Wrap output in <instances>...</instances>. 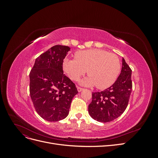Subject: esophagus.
Listing matches in <instances>:
<instances>
[{
    "instance_id": "1",
    "label": "esophagus",
    "mask_w": 158,
    "mask_h": 158,
    "mask_svg": "<svg viewBox=\"0 0 158 158\" xmlns=\"http://www.w3.org/2000/svg\"><path fill=\"white\" fill-rule=\"evenodd\" d=\"M77 89H78V91L79 92H82V91L84 89V88H81V87H79V86H77Z\"/></svg>"
}]
</instances>
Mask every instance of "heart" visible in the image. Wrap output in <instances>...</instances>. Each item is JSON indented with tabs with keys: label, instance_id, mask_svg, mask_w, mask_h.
I'll use <instances>...</instances> for the list:
<instances>
[{
	"label": "heart",
	"instance_id": "obj_1",
	"mask_svg": "<svg viewBox=\"0 0 158 158\" xmlns=\"http://www.w3.org/2000/svg\"><path fill=\"white\" fill-rule=\"evenodd\" d=\"M75 57L65 59L63 69L73 80H78L88 70L89 75L81 82L84 85L106 89L115 82L120 73L118 57L106 51L97 49L80 51L76 52Z\"/></svg>",
	"mask_w": 158,
	"mask_h": 158
}]
</instances>
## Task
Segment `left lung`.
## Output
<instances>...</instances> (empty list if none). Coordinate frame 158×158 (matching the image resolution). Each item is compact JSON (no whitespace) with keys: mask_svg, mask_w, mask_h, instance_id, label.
<instances>
[{"mask_svg":"<svg viewBox=\"0 0 158 158\" xmlns=\"http://www.w3.org/2000/svg\"><path fill=\"white\" fill-rule=\"evenodd\" d=\"M121 73L111 87L92 93L88 113L94 120L101 123L112 121L121 116L128 106L132 92V70L122 59Z\"/></svg>","mask_w":158,"mask_h":158,"instance_id":"1","label":"left lung"}]
</instances>
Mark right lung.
I'll use <instances>...</instances> for the list:
<instances>
[{"label":"right lung","instance_id":"right-lung-1","mask_svg":"<svg viewBox=\"0 0 158 158\" xmlns=\"http://www.w3.org/2000/svg\"><path fill=\"white\" fill-rule=\"evenodd\" d=\"M70 48L57 45L40 55L30 73V94L35 111L45 120L59 121L68 116L72 99L78 94L63 73V60Z\"/></svg>","mask_w":158,"mask_h":158}]
</instances>
